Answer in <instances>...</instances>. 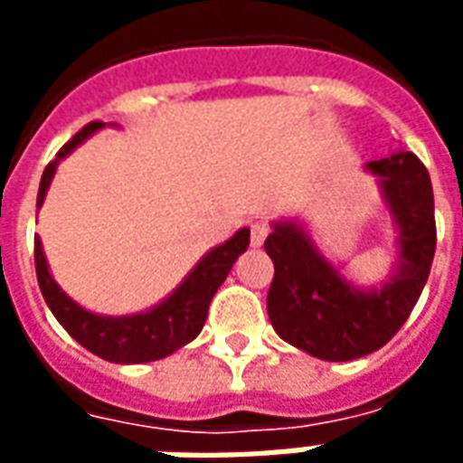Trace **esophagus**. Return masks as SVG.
<instances>
[{
  "label": "esophagus",
  "instance_id": "esophagus-1",
  "mask_svg": "<svg viewBox=\"0 0 463 463\" xmlns=\"http://www.w3.org/2000/svg\"><path fill=\"white\" fill-rule=\"evenodd\" d=\"M268 232H270V225L268 222H252L250 225V242H252V248H260L262 242H265V238H268Z\"/></svg>",
  "mask_w": 463,
  "mask_h": 463
}]
</instances>
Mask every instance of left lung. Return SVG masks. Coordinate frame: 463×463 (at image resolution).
I'll use <instances>...</instances> for the list:
<instances>
[{
  "label": "left lung",
  "instance_id": "left-lung-1",
  "mask_svg": "<svg viewBox=\"0 0 463 463\" xmlns=\"http://www.w3.org/2000/svg\"><path fill=\"white\" fill-rule=\"evenodd\" d=\"M399 225L397 272L379 290H357L322 258L295 222H278L265 241L275 265L268 315L292 347L327 362H349L384 347L414 310L437 250L434 191L414 153L369 161Z\"/></svg>",
  "mask_w": 463,
  "mask_h": 463
}]
</instances>
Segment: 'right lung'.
<instances>
[{
  "label": "right lung",
  "instance_id": "1",
  "mask_svg": "<svg viewBox=\"0 0 463 463\" xmlns=\"http://www.w3.org/2000/svg\"><path fill=\"white\" fill-rule=\"evenodd\" d=\"M101 126H104L101 121L86 123L71 141L61 146V151L56 153L54 161L44 168L36 205L44 203L46 188L54 178L56 163L74 151L76 146L89 138L91 133L99 131ZM248 245H250V231L242 228L232 235L231 241L222 242L221 248L208 252L168 300L156 305L153 310L131 315V317H99L94 312H86L84 307H79L71 298H66L61 288L54 282V278L49 275L39 238H34L36 280H39V288H42L49 310L54 312L56 320L64 325V330L81 347L94 352L96 357L109 359V362L138 364V362L168 357L175 349H181L183 345H188L201 335L213 295L228 278L238 255L248 250Z\"/></svg>",
  "mask_w": 463,
  "mask_h": 463
}]
</instances>
